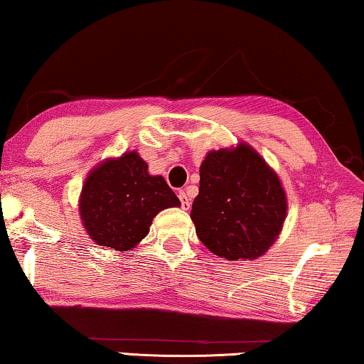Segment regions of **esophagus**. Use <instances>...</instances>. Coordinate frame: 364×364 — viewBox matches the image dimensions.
Wrapping results in <instances>:
<instances>
[{
  "instance_id": "34e87169",
  "label": "esophagus",
  "mask_w": 364,
  "mask_h": 364,
  "mask_svg": "<svg viewBox=\"0 0 364 364\" xmlns=\"http://www.w3.org/2000/svg\"><path fill=\"white\" fill-rule=\"evenodd\" d=\"M178 198H181V205L183 210H188L191 208V198H188V196L183 191L178 192Z\"/></svg>"
}]
</instances>
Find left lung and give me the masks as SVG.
I'll list each match as a JSON object with an SVG mask.
<instances>
[{
  "label": "left lung",
  "mask_w": 364,
  "mask_h": 364,
  "mask_svg": "<svg viewBox=\"0 0 364 364\" xmlns=\"http://www.w3.org/2000/svg\"><path fill=\"white\" fill-rule=\"evenodd\" d=\"M287 217L280 178L247 144L207 154L191 218L215 255L257 258L277 240Z\"/></svg>",
  "instance_id": "obj_1"
}]
</instances>
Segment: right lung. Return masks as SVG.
I'll list each match as a JSON object with an SVG mask.
<instances>
[{"mask_svg":"<svg viewBox=\"0 0 364 364\" xmlns=\"http://www.w3.org/2000/svg\"><path fill=\"white\" fill-rule=\"evenodd\" d=\"M176 193L161 176H149L137 152L106 161L94 168L82 187L81 218L97 245L126 252L149 233L152 218L178 207Z\"/></svg>","mask_w":364,"mask_h":364,"instance_id":"add662e5","label":"right lung"}]
</instances>
